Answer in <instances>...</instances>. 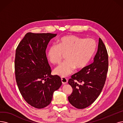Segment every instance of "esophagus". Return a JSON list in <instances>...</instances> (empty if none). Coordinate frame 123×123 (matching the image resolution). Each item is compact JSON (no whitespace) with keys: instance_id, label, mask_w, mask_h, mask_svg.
<instances>
[{"instance_id":"obj_1","label":"esophagus","mask_w":123,"mask_h":123,"mask_svg":"<svg viewBox=\"0 0 123 123\" xmlns=\"http://www.w3.org/2000/svg\"><path fill=\"white\" fill-rule=\"evenodd\" d=\"M61 80H62V82L63 84H66L68 82V79L65 77H62Z\"/></svg>"}]
</instances>
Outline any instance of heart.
I'll return each instance as SVG.
<instances>
[{
    "label": "heart",
    "instance_id": "obj_1",
    "mask_svg": "<svg viewBox=\"0 0 123 123\" xmlns=\"http://www.w3.org/2000/svg\"><path fill=\"white\" fill-rule=\"evenodd\" d=\"M96 49V43L91 38L84 39L75 35L60 38L56 45L49 47L48 59L53 64H58L65 55L66 61L56 67L54 72L61 77L69 75L75 70L85 68L89 63Z\"/></svg>",
    "mask_w": 123,
    "mask_h": 123
}]
</instances>
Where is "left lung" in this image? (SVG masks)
Returning a JSON list of instances; mask_svg holds the SVG:
<instances>
[{"label": "left lung", "instance_id": "obj_1", "mask_svg": "<svg viewBox=\"0 0 123 123\" xmlns=\"http://www.w3.org/2000/svg\"><path fill=\"white\" fill-rule=\"evenodd\" d=\"M106 48L99 38L94 62L71 76L68 83L73 88L68 101L78 109L89 106L100 95L104 88L109 67Z\"/></svg>", "mask_w": 123, "mask_h": 123}]
</instances>
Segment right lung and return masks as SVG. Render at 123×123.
<instances>
[{
  "mask_svg": "<svg viewBox=\"0 0 123 123\" xmlns=\"http://www.w3.org/2000/svg\"><path fill=\"white\" fill-rule=\"evenodd\" d=\"M51 33H27L19 42L14 60L18 89L28 104L42 109L50 104L53 93L62 85L61 78L51 75L46 49L56 36Z\"/></svg>",
  "mask_w": 123,
  "mask_h": 123,
  "instance_id": "1",
  "label": "right lung"
}]
</instances>
